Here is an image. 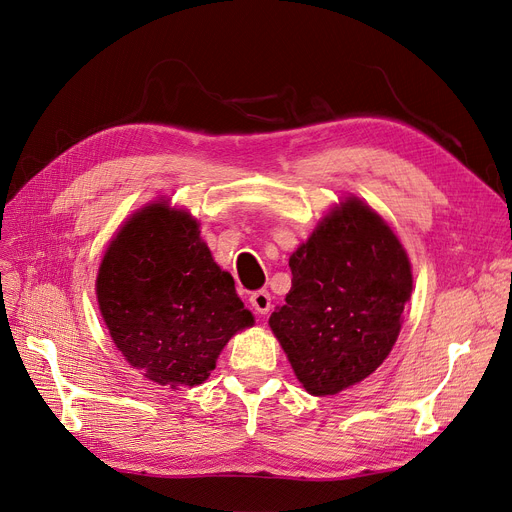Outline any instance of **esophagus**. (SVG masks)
Wrapping results in <instances>:
<instances>
[{
  "mask_svg": "<svg viewBox=\"0 0 512 512\" xmlns=\"http://www.w3.org/2000/svg\"><path fill=\"white\" fill-rule=\"evenodd\" d=\"M249 303H251V307L257 315H267L272 309V294L267 290H257V292L251 294Z\"/></svg>",
  "mask_w": 512,
  "mask_h": 512,
  "instance_id": "obj_1",
  "label": "esophagus"
}]
</instances>
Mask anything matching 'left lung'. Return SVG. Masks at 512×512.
<instances>
[{"mask_svg":"<svg viewBox=\"0 0 512 512\" xmlns=\"http://www.w3.org/2000/svg\"><path fill=\"white\" fill-rule=\"evenodd\" d=\"M292 288L270 328L309 394L355 386L390 355L411 299L407 251L357 197L344 199L290 255Z\"/></svg>","mask_w":512,"mask_h":512,"instance_id":"left-lung-1","label":"left lung"}]
</instances>
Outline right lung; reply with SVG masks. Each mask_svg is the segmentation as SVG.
<instances>
[{
	"label": "right lung",
	"mask_w": 512,
	"mask_h": 512,
	"mask_svg": "<svg viewBox=\"0 0 512 512\" xmlns=\"http://www.w3.org/2000/svg\"><path fill=\"white\" fill-rule=\"evenodd\" d=\"M95 288L124 359L174 390L203 384L226 342L255 321L232 276L213 261L197 220L166 201L143 207L120 228Z\"/></svg>",
	"instance_id": "obj_1"
}]
</instances>
